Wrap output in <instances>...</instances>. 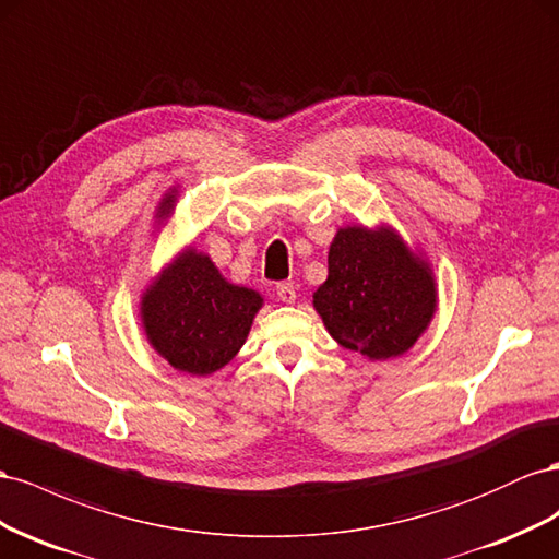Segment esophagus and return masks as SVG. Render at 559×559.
Listing matches in <instances>:
<instances>
[{"mask_svg": "<svg viewBox=\"0 0 559 559\" xmlns=\"http://www.w3.org/2000/svg\"><path fill=\"white\" fill-rule=\"evenodd\" d=\"M276 295L281 301H285V305H293V301L297 299V293H295V285L293 283H278L276 285Z\"/></svg>", "mask_w": 559, "mask_h": 559, "instance_id": "obj_1", "label": "esophagus"}]
</instances>
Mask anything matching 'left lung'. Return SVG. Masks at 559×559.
<instances>
[{
  "instance_id": "left-lung-1",
  "label": "left lung",
  "mask_w": 559,
  "mask_h": 559,
  "mask_svg": "<svg viewBox=\"0 0 559 559\" xmlns=\"http://www.w3.org/2000/svg\"><path fill=\"white\" fill-rule=\"evenodd\" d=\"M436 278L391 227H344L328 252L313 309L332 340L370 360L401 356L433 321Z\"/></svg>"
}]
</instances>
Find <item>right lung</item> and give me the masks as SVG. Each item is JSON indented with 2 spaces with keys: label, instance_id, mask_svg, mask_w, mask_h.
<instances>
[{
  "label": "right lung",
  "instance_id": "right-lung-1",
  "mask_svg": "<svg viewBox=\"0 0 559 559\" xmlns=\"http://www.w3.org/2000/svg\"><path fill=\"white\" fill-rule=\"evenodd\" d=\"M175 209V191L158 203L156 219ZM264 299L219 274L209 254L182 250L140 299V318L158 356L175 370L213 374L241 350Z\"/></svg>",
  "mask_w": 559,
  "mask_h": 559
}]
</instances>
